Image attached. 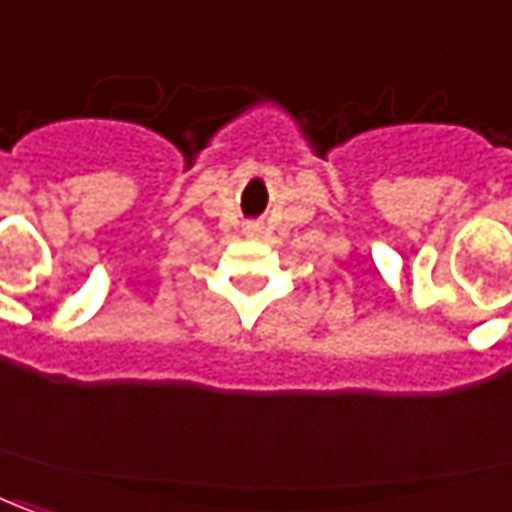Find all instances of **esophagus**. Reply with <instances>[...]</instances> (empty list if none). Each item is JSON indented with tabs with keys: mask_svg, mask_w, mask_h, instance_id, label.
Returning a JSON list of instances; mask_svg holds the SVG:
<instances>
[{
	"mask_svg": "<svg viewBox=\"0 0 512 512\" xmlns=\"http://www.w3.org/2000/svg\"><path fill=\"white\" fill-rule=\"evenodd\" d=\"M257 230H260L257 225H246V236H257Z\"/></svg>",
	"mask_w": 512,
	"mask_h": 512,
	"instance_id": "34e87169",
	"label": "esophagus"
}]
</instances>
